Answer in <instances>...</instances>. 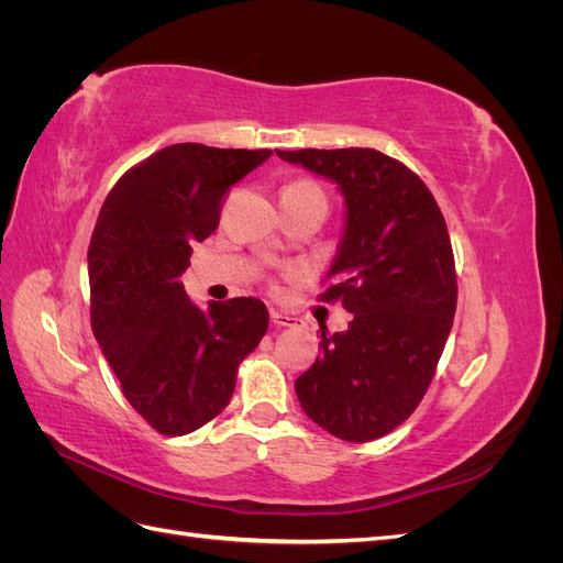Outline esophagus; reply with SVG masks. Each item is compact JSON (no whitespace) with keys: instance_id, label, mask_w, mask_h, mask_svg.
<instances>
[{"instance_id":"34e87169","label":"esophagus","mask_w":563,"mask_h":563,"mask_svg":"<svg viewBox=\"0 0 563 563\" xmlns=\"http://www.w3.org/2000/svg\"><path fill=\"white\" fill-rule=\"evenodd\" d=\"M269 319H272V323H275V327H300V321L302 319H298V317H291V314H286V312H279V310H269Z\"/></svg>"}]
</instances>
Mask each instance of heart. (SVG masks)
<instances>
[{
    "mask_svg": "<svg viewBox=\"0 0 563 563\" xmlns=\"http://www.w3.org/2000/svg\"><path fill=\"white\" fill-rule=\"evenodd\" d=\"M279 195L286 197V195H323V192L321 187L312 180H291L282 187Z\"/></svg>",
    "mask_w": 563,
    "mask_h": 563,
    "instance_id": "1",
    "label": "heart"
}]
</instances>
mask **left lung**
<instances>
[{
    "instance_id": "1",
    "label": "left lung",
    "mask_w": 563,
    "mask_h": 563,
    "mask_svg": "<svg viewBox=\"0 0 563 563\" xmlns=\"http://www.w3.org/2000/svg\"><path fill=\"white\" fill-rule=\"evenodd\" d=\"M277 155L345 195V236L319 300L343 302L352 319L343 333L321 331L296 395L319 428L364 444L416 411L444 352L457 302L446 220L420 176L378 150Z\"/></svg>"
}]
</instances>
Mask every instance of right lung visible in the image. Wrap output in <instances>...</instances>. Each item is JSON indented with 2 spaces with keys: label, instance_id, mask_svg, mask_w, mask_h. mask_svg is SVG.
<instances>
[{
  "label": "right lung",
  "instance_id": "obj_1",
  "mask_svg": "<svg viewBox=\"0 0 563 563\" xmlns=\"http://www.w3.org/2000/svg\"><path fill=\"white\" fill-rule=\"evenodd\" d=\"M272 150L168 145L114 183L89 244L91 329L124 397L152 428L183 437L230 404L236 368L267 331L258 298L199 310L180 275L220 223L234 183Z\"/></svg>",
  "mask_w": 563,
  "mask_h": 563
}]
</instances>
